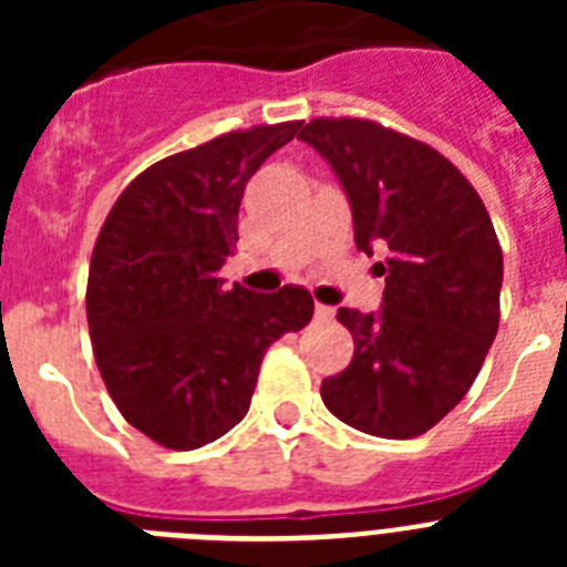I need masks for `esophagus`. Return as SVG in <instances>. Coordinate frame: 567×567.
Returning a JSON list of instances; mask_svg holds the SVG:
<instances>
[{
	"label": "esophagus",
	"instance_id": "esophagus-1",
	"mask_svg": "<svg viewBox=\"0 0 567 567\" xmlns=\"http://www.w3.org/2000/svg\"><path fill=\"white\" fill-rule=\"evenodd\" d=\"M315 320H320V323H329V320H334V309L323 307V303H315Z\"/></svg>",
	"mask_w": 567,
	"mask_h": 567
}]
</instances>
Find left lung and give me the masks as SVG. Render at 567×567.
Segmentation results:
<instances>
[{
  "label": "left lung",
  "mask_w": 567,
  "mask_h": 567,
  "mask_svg": "<svg viewBox=\"0 0 567 567\" xmlns=\"http://www.w3.org/2000/svg\"><path fill=\"white\" fill-rule=\"evenodd\" d=\"M298 138L338 175L358 249L389 252L378 312L338 309L354 354L320 398L358 432L417 437L465 398L497 338L494 224L465 175L417 138L363 118H315Z\"/></svg>",
  "instance_id": "left-lung-1"
}]
</instances>
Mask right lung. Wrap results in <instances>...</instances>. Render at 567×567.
I'll return each instance as SVG.
<instances>
[{
	"mask_svg": "<svg viewBox=\"0 0 567 567\" xmlns=\"http://www.w3.org/2000/svg\"><path fill=\"white\" fill-rule=\"evenodd\" d=\"M300 122L218 135L144 169L110 209L87 327L110 398L164 449H202L249 412L264 352L312 320L303 287H224L244 187Z\"/></svg>",
	"mask_w": 567,
	"mask_h": 567,
	"instance_id": "1",
	"label": "right lung"
}]
</instances>
